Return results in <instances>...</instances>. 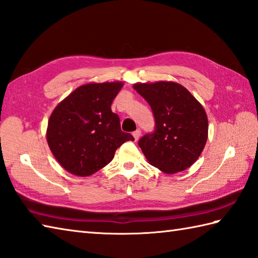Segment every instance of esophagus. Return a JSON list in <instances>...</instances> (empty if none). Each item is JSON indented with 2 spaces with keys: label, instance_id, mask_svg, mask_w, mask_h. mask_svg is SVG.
Masks as SVG:
<instances>
[{
  "label": "esophagus",
  "instance_id": "esophagus-1",
  "mask_svg": "<svg viewBox=\"0 0 258 258\" xmlns=\"http://www.w3.org/2000/svg\"><path fill=\"white\" fill-rule=\"evenodd\" d=\"M133 136H134V140L138 141L140 139V136H141V131L140 130H136L135 132H133Z\"/></svg>",
  "mask_w": 258,
  "mask_h": 258
}]
</instances>
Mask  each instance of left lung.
<instances>
[{
    "instance_id": "1",
    "label": "left lung",
    "mask_w": 258,
    "mask_h": 258,
    "mask_svg": "<svg viewBox=\"0 0 258 258\" xmlns=\"http://www.w3.org/2000/svg\"><path fill=\"white\" fill-rule=\"evenodd\" d=\"M133 87L150 104L155 118L154 133L139 141L148 162L166 174L190 168L208 139L204 106L174 82L138 83Z\"/></svg>"
}]
</instances>
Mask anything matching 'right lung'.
<instances>
[{"mask_svg":"<svg viewBox=\"0 0 258 258\" xmlns=\"http://www.w3.org/2000/svg\"><path fill=\"white\" fill-rule=\"evenodd\" d=\"M124 86L122 82L88 83L62 99L50 115L47 142L62 168L77 176H89L113 160L126 141L119 117L110 105Z\"/></svg>","mask_w":258,"mask_h":258,"instance_id":"obj_1","label":"right lung"}]
</instances>
